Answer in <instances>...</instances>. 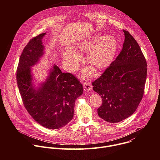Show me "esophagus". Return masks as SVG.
<instances>
[{"instance_id":"34e87169","label":"esophagus","mask_w":160,"mask_h":160,"mask_svg":"<svg viewBox=\"0 0 160 160\" xmlns=\"http://www.w3.org/2000/svg\"><path fill=\"white\" fill-rule=\"evenodd\" d=\"M83 88H84L85 91L88 92V91H90L91 90H92V85H91V84L90 83L86 82V83H84V84H83Z\"/></svg>"}]
</instances>
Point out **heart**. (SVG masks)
I'll return each instance as SVG.
<instances>
[{
  "label": "heart",
  "mask_w": 160,
  "mask_h": 160,
  "mask_svg": "<svg viewBox=\"0 0 160 160\" xmlns=\"http://www.w3.org/2000/svg\"><path fill=\"white\" fill-rule=\"evenodd\" d=\"M73 48L78 51H87L88 61L96 68L105 67L111 60L117 49L115 38L111 35L99 37H89L80 39L73 45ZM64 64L72 70L78 66L81 55L70 47L66 48L62 53ZM83 77H90L92 73L88 69L82 70Z\"/></svg>",
  "instance_id": "1"
}]
</instances>
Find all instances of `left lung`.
Masks as SVG:
<instances>
[{
  "mask_svg": "<svg viewBox=\"0 0 160 160\" xmlns=\"http://www.w3.org/2000/svg\"><path fill=\"white\" fill-rule=\"evenodd\" d=\"M125 41L116 59L92 82L93 90L102 98L98 109L100 118L120 122L135 111L143 97L147 62L138 43L126 30Z\"/></svg>",
  "mask_w": 160,
  "mask_h": 160,
  "instance_id": "obj_1",
  "label": "left lung"
}]
</instances>
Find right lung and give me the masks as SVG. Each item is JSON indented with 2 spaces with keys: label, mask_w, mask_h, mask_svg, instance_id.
<instances>
[{
  "label": "right lung",
  "mask_w": 160,
  "mask_h": 160,
  "mask_svg": "<svg viewBox=\"0 0 160 160\" xmlns=\"http://www.w3.org/2000/svg\"><path fill=\"white\" fill-rule=\"evenodd\" d=\"M33 38L26 45L18 63L16 80L22 102L28 113L40 125L58 129L73 118L76 99L83 92L82 84L70 73H62L53 64L43 82L35 85L32 68L45 54L42 38Z\"/></svg>",
  "instance_id": "add662e5"
}]
</instances>
